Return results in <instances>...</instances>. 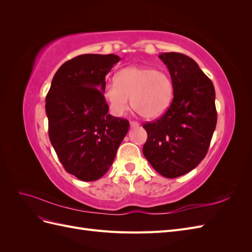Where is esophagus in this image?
<instances>
[{
  "instance_id": "esophagus-1",
  "label": "esophagus",
  "mask_w": 252,
  "mask_h": 252,
  "mask_svg": "<svg viewBox=\"0 0 252 252\" xmlns=\"http://www.w3.org/2000/svg\"><path fill=\"white\" fill-rule=\"evenodd\" d=\"M130 126H131L132 128L139 127V126H140V123H138V122H135V121H132V122H130Z\"/></svg>"
}]
</instances>
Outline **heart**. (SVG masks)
Instances as JSON below:
<instances>
[{
  "instance_id": "b5f03b06",
  "label": "heart",
  "mask_w": 252,
  "mask_h": 252,
  "mask_svg": "<svg viewBox=\"0 0 252 252\" xmlns=\"http://www.w3.org/2000/svg\"><path fill=\"white\" fill-rule=\"evenodd\" d=\"M173 91L167 73L148 66H129L117 73L116 81L106 84L103 95L114 116L124 114L131 98L132 108L141 117L155 120L169 108Z\"/></svg>"
}]
</instances>
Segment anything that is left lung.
<instances>
[{
    "mask_svg": "<svg viewBox=\"0 0 252 252\" xmlns=\"http://www.w3.org/2000/svg\"><path fill=\"white\" fill-rule=\"evenodd\" d=\"M158 58L169 70L173 100L161 118L143 125V155L159 174L173 179L194 169L207 154L217 125L216 91L191 58L179 52Z\"/></svg>",
    "mask_w": 252,
    "mask_h": 252,
    "instance_id": "1",
    "label": "left lung"
}]
</instances>
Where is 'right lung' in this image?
<instances>
[{"label":"right lung","mask_w":252,"mask_h":252,"mask_svg":"<svg viewBox=\"0 0 252 252\" xmlns=\"http://www.w3.org/2000/svg\"><path fill=\"white\" fill-rule=\"evenodd\" d=\"M116 55H82L67 61L46 95L49 139L65 170L81 181L107 172L129 129L125 119L108 114L105 77Z\"/></svg>","instance_id":"add662e5"}]
</instances>
